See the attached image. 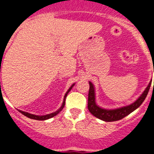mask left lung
I'll return each instance as SVG.
<instances>
[{
  "label": "left lung",
  "mask_w": 154,
  "mask_h": 154,
  "mask_svg": "<svg viewBox=\"0 0 154 154\" xmlns=\"http://www.w3.org/2000/svg\"><path fill=\"white\" fill-rule=\"evenodd\" d=\"M151 82H152V80H151L150 82L149 83L146 88L145 89V91H143V94L139 97V99H137L135 102L131 103V105L121 107V108H117V109H103V108H101V107H99V106L97 105L96 103H95V88H94V85L91 84V81H89L90 88H89L88 101V110L90 111V113L93 116H95V117L100 119L102 121L111 122V121H119V120H121V119L125 117L128 114H130L131 112H133L137 108H139L141 104L145 100L147 94L149 92Z\"/></svg>",
  "instance_id": "left-lung-1"
}]
</instances>
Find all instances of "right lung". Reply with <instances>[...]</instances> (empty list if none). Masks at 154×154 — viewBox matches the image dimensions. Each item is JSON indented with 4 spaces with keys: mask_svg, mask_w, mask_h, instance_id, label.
I'll use <instances>...</instances> for the list:
<instances>
[{
    "mask_svg": "<svg viewBox=\"0 0 154 154\" xmlns=\"http://www.w3.org/2000/svg\"><path fill=\"white\" fill-rule=\"evenodd\" d=\"M73 86H74V84H73V85H72V86H71V87L68 89V91H67L66 93L65 94V96H64V99H63V105H62V106L60 107V108H59L57 111H55V112H54V113H49V114H47V115H43V116H38V115L31 114V113H27V112H24V111H22V110H19V111L21 113H23L24 116H26V117H29V118H30V119H33V120H37V121H45V120H48V119L55 117V116H56V115H57L58 113H59V112H60V111L63 109V107H64V106H65L66 98V96H67V94L69 92V91H70L71 89H72V88H73Z\"/></svg>",
    "mask_w": 154,
    "mask_h": 154,
    "instance_id": "right-lung-1",
    "label": "right lung"
}]
</instances>
